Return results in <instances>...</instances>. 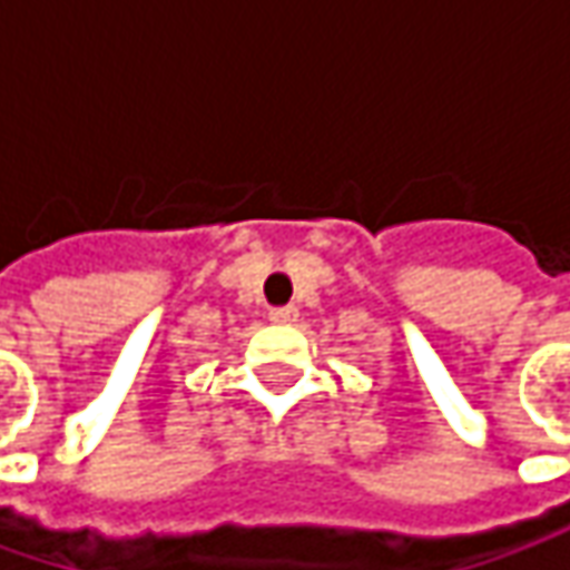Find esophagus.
<instances>
[{"mask_svg": "<svg viewBox=\"0 0 570 570\" xmlns=\"http://www.w3.org/2000/svg\"><path fill=\"white\" fill-rule=\"evenodd\" d=\"M295 317L297 307H292V304H288V307H273V311H269V320H275V323H292Z\"/></svg>", "mask_w": 570, "mask_h": 570, "instance_id": "esophagus-1", "label": "esophagus"}]
</instances>
